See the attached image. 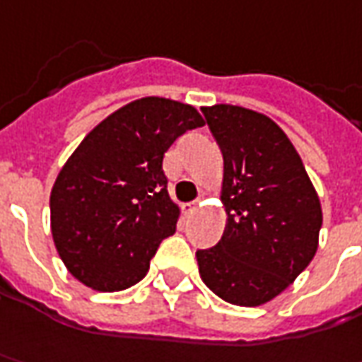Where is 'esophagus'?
Wrapping results in <instances>:
<instances>
[{
	"instance_id": "1",
	"label": "esophagus",
	"mask_w": 362,
	"mask_h": 362,
	"mask_svg": "<svg viewBox=\"0 0 362 362\" xmlns=\"http://www.w3.org/2000/svg\"><path fill=\"white\" fill-rule=\"evenodd\" d=\"M196 208H198V202H196V200H194V202H188V204L182 206V210H184V214H186V216L194 214V212H196Z\"/></svg>"
}]
</instances>
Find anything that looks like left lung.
Returning a JSON list of instances; mask_svg holds the SVG:
<instances>
[{
  "label": "left lung",
  "mask_w": 362,
  "mask_h": 362,
  "mask_svg": "<svg viewBox=\"0 0 362 362\" xmlns=\"http://www.w3.org/2000/svg\"><path fill=\"white\" fill-rule=\"evenodd\" d=\"M224 158L220 243L196 250L204 284L222 300L258 306L291 286L317 252L322 210L293 142L255 110L202 107Z\"/></svg>",
  "instance_id": "obj_1"
}]
</instances>
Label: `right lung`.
<instances>
[{
    "label": "right lung",
    "instance_id": "1",
    "mask_svg": "<svg viewBox=\"0 0 362 362\" xmlns=\"http://www.w3.org/2000/svg\"><path fill=\"white\" fill-rule=\"evenodd\" d=\"M200 126L196 107L152 95L119 107L81 140L49 196L57 255L78 281L114 293L146 276L180 214L164 152Z\"/></svg>",
    "mask_w": 362,
    "mask_h": 362
}]
</instances>
